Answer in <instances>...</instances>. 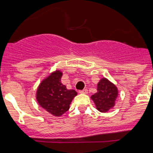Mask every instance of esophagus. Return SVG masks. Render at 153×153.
I'll list each match as a JSON object with an SVG mask.
<instances>
[{"label":"esophagus","instance_id":"34e87169","mask_svg":"<svg viewBox=\"0 0 153 153\" xmlns=\"http://www.w3.org/2000/svg\"><path fill=\"white\" fill-rule=\"evenodd\" d=\"M87 92H88V90L86 89H82V90H79L80 93H83V94L87 93Z\"/></svg>","mask_w":153,"mask_h":153}]
</instances>
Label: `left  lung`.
Wrapping results in <instances>:
<instances>
[{"label":"left lung","mask_w":153,"mask_h":153,"mask_svg":"<svg viewBox=\"0 0 153 153\" xmlns=\"http://www.w3.org/2000/svg\"><path fill=\"white\" fill-rule=\"evenodd\" d=\"M118 97V89L112 83L103 78L98 84L97 92L91 96L96 108L101 112H106L115 106Z\"/></svg>","instance_id":"8db88e82"}]
</instances>
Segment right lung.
Here are the masks:
<instances>
[{"label": "right lung", "mask_w": 153, "mask_h": 153, "mask_svg": "<svg viewBox=\"0 0 153 153\" xmlns=\"http://www.w3.org/2000/svg\"><path fill=\"white\" fill-rule=\"evenodd\" d=\"M62 73L55 71L41 83L37 90L38 104L55 116H61L69 109V104L77 95L75 89H67L61 83Z\"/></svg>", "instance_id": "1"}]
</instances>
